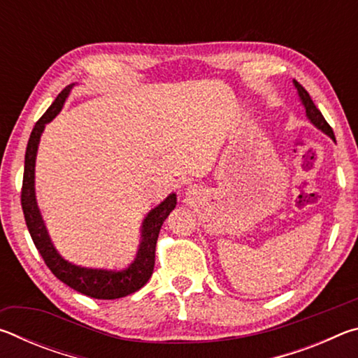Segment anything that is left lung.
<instances>
[{"label":"left lung","mask_w":358,"mask_h":358,"mask_svg":"<svg viewBox=\"0 0 358 358\" xmlns=\"http://www.w3.org/2000/svg\"><path fill=\"white\" fill-rule=\"evenodd\" d=\"M294 87L296 88V93H299V98H300L301 106L305 107L306 117H308V120H310V123H313L320 132H324L325 136H329L331 141L335 142V134H333V129L330 128V124L327 123L325 118H324V115L320 113L319 108L314 106L311 96L308 94L306 90L303 88L301 85L296 82V80H294Z\"/></svg>","instance_id":"8db88e82"}]
</instances>
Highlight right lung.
I'll return each instance as SVG.
<instances>
[{"instance_id": "add662e5", "label": "right lung", "mask_w": 358, "mask_h": 358, "mask_svg": "<svg viewBox=\"0 0 358 358\" xmlns=\"http://www.w3.org/2000/svg\"><path fill=\"white\" fill-rule=\"evenodd\" d=\"M76 83L68 85L62 93L57 96L53 104L47 108L41 120L34 124L29 136L25 153V172H23V186H22V208L25 215L27 227L29 235L38 248L39 254L44 259L48 268L59 281L68 284L77 292L92 296L99 300H115L136 292L153 275L155 268V251L159 230L164 224L166 217L177 205V194L172 192L155 208H151L141 227V245H138L137 254L132 262L123 270H107V268H90V266L76 265L66 260L53 245L48 235L44 217L36 201L34 187V172H36V156L41 142V136L45 129V124L62 112L66 99L74 88Z\"/></svg>"}]
</instances>
